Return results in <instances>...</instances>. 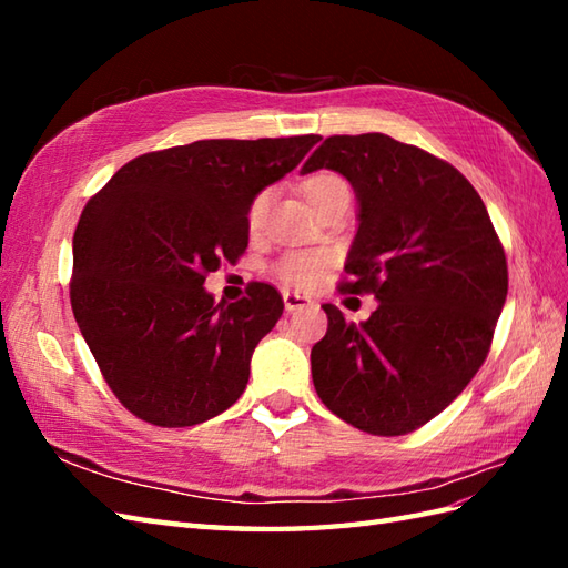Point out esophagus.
Returning <instances> with one entry per match:
<instances>
[{"label":"esophagus","mask_w":568,"mask_h":568,"mask_svg":"<svg viewBox=\"0 0 568 568\" xmlns=\"http://www.w3.org/2000/svg\"><path fill=\"white\" fill-rule=\"evenodd\" d=\"M283 303L287 312H295V310H303L307 305H312V297L303 295V293H295V291H283Z\"/></svg>","instance_id":"34e87169"}]
</instances>
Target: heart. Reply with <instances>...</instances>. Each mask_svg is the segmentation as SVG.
Here are the masks:
<instances>
[{
	"instance_id": "1",
	"label": "heart",
	"mask_w": 568,
	"mask_h": 568,
	"mask_svg": "<svg viewBox=\"0 0 568 568\" xmlns=\"http://www.w3.org/2000/svg\"><path fill=\"white\" fill-rule=\"evenodd\" d=\"M348 187L339 175L334 173H315L305 178L303 183V195L310 202L312 210L322 207L324 202H329L339 195H346ZM265 207H268V192H258L256 197H253L251 207H248V229L251 232H256L261 226L263 216H265ZM327 265H329V256L322 251H295V253H287V256L277 263V275L283 277L287 285H295V287H312L317 285L324 273H327Z\"/></svg>"
}]
</instances>
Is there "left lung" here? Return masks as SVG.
<instances>
[{"instance_id":"1","label":"left lung","mask_w":568,"mask_h":568,"mask_svg":"<svg viewBox=\"0 0 568 568\" xmlns=\"http://www.w3.org/2000/svg\"><path fill=\"white\" fill-rule=\"evenodd\" d=\"M352 183L358 229L342 293H371L366 322L322 305L312 346L320 400L348 425L397 437L437 417L484 366L508 297V263L488 210L454 165L385 134L329 136L303 175Z\"/></svg>"}]
</instances>
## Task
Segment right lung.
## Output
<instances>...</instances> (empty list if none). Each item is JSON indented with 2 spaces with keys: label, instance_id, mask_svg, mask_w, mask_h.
Returning <instances> with one entry per match:
<instances>
[{
  "label": "right lung",
  "instance_id": "obj_1",
  "mask_svg": "<svg viewBox=\"0 0 568 568\" xmlns=\"http://www.w3.org/2000/svg\"><path fill=\"white\" fill-rule=\"evenodd\" d=\"M320 141L210 139L143 153L84 204L70 305L129 413L192 427L246 390L253 348L283 315L268 283L214 303L204 277L248 246V207Z\"/></svg>",
  "mask_w": 568,
  "mask_h": 568
}]
</instances>
